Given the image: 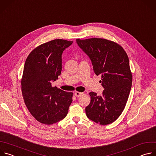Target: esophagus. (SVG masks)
Instances as JSON below:
<instances>
[{"instance_id": "esophagus-1", "label": "esophagus", "mask_w": 156, "mask_h": 156, "mask_svg": "<svg viewBox=\"0 0 156 156\" xmlns=\"http://www.w3.org/2000/svg\"><path fill=\"white\" fill-rule=\"evenodd\" d=\"M83 93H81V92H78V91H76L75 93V95L76 96V97H80V96H81Z\"/></svg>"}]
</instances>
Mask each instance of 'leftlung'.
Wrapping results in <instances>:
<instances>
[{"mask_svg": "<svg viewBox=\"0 0 156 156\" xmlns=\"http://www.w3.org/2000/svg\"><path fill=\"white\" fill-rule=\"evenodd\" d=\"M76 42L90 58L95 74L102 75L104 88L101 96L90 93L91 102L85 108L86 115L101 125L112 123L122 114L131 87L127 54L119 44L106 39H77Z\"/></svg>", "mask_w": 156, "mask_h": 156, "instance_id": "8db88e82", "label": "left lung"}]
</instances>
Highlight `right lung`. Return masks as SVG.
<instances>
[{
    "label": "right lung",
    "instance_id": "right-lung-1",
    "mask_svg": "<svg viewBox=\"0 0 156 156\" xmlns=\"http://www.w3.org/2000/svg\"><path fill=\"white\" fill-rule=\"evenodd\" d=\"M73 41L62 39L41 44L28 55L21 80L27 107L39 122L52 125L63 119L72 102L73 93L52 87L62 71V54Z\"/></svg>",
    "mask_w": 156,
    "mask_h": 156
}]
</instances>
